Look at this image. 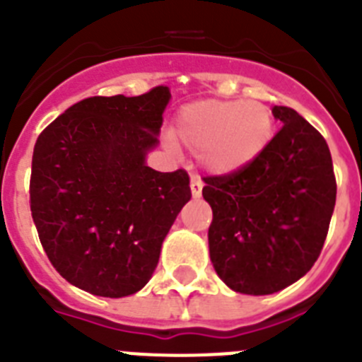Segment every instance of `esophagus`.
<instances>
[{
	"mask_svg": "<svg viewBox=\"0 0 362 362\" xmlns=\"http://www.w3.org/2000/svg\"><path fill=\"white\" fill-rule=\"evenodd\" d=\"M190 190H192V196L196 197H201V192H203V181H201L197 175H192L190 179Z\"/></svg>",
	"mask_w": 362,
	"mask_h": 362,
	"instance_id": "34e87169",
	"label": "esophagus"
}]
</instances>
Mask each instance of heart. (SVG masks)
<instances>
[{
  "label": "heart",
  "mask_w": 362,
  "mask_h": 362,
  "mask_svg": "<svg viewBox=\"0 0 362 362\" xmlns=\"http://www.w3.org/2000/svg\"><path fill=\"white\" fill-rule=\"evenodd\" d=\"M175 137L192 152L201 153L204 168L228 175L268 148L274 137L270 107L243 99H201L177 112Z\"/></svg>",
  "instance_id": "b5f03b06"
}]
</instances>
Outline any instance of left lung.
Listing matches in <instances>:
<instances>
[{
    "label": "left lung",
    "instance_id": "obj_1",
    "mask_svg": "<svg viewBox=\"0 0 362 362\" xmlns=\"http://www.w3.org/2000/svg\"><path fill=\"white\" fill-rule=\"evenodd\" d=\"M272 114L283 127L254 163L204 177L210 259L226 286L246 296L276 293L310 272L337 194L325 137L293 108Z\"/></svg>",
    "mask_w": 362,
    "mask_h": 362
}]
</instances>
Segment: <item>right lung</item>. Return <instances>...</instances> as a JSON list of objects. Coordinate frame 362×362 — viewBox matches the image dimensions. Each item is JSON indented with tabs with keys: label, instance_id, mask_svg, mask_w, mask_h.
<instances>
[{
	"label": "right lung",
	"instance_id": "obj_1",
	"mask_svg": "<svg viewBox=\"0 0 362 362\" xmlns=\"http://www.w3.org/2000/svg\"><path fill=\"white\" fill-rule=\"evenodd\" d=\"M170 98L163 85L134 98H86L37 137L32 219L52 267L85 292H139L158 267L166 233L190 201L187 172L146 165Z\"/></svg>",
	"mask_w": 362,
	"mask_h": 362
}]
</instances>
